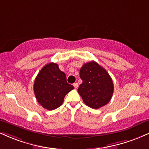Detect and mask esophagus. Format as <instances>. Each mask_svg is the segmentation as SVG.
I'll return each instance as SVG.
<instances>
[{
  "label": "esophagus",
  "instance_id": "obj_1",
  "mask_svg": "<svg viewBox=\"0 0 149 149\" xmlns=\"http://www.w3.org/2000/svg\"><path fill=\"white\" fill-rule=\"evenodd\" d=\"M73 86H74L75 89H77V88H78V83H73Z\"/></svg>",
  "mask_w": 149,
  "mask_h": 149
}]
</instances>
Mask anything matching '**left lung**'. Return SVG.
I'll list each match as a JSON object with an SVG mask.
<instances>
[{
	"label": "left lung",
	"mask_w": 149,
	"mask_h": 149,
	"mask_svg": "<svg viewBox=\"0 0 149 149\" xmlns=\"http://www.w3.org/2000/svg\"><path fill=\"white\" fill-rule=\"evenodd\" d=\"M83 80L78 92L84 103L97 109L107 105L113 93V83L108 72L96 61L84 64L80 69Z\"/></svg>",
	"instance_id": "left-lung-1"
}]
</instances>
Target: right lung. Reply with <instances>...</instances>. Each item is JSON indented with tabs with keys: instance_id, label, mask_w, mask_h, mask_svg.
I'll return each instance as SVG.
<instances>
[{
	"instance_id": "obj_1",
	"label": "right lung",
	"mask_w": 149,
	"mask_h": 149,
	"mask_svg": "<svg viewBox=\"0 0 149 149\" xmlns=\"http://www.w3.org/2000/svg\"><path fill=\"white\" fill-rule=\"evenodd\" d=\"M74 87L66 82V76L56 63H49L39 71L33 90L39 104L44 109L54 110L62 104L64 98Z\"/></svg>"
}]
</instances>
